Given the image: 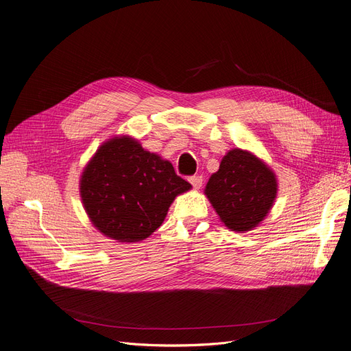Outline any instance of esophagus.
Returning a JSON list of instances; mask_svg holds the SVG:
<instances>
[{"mask_svg": "<svg viewBox=\"0 0 351 351\" xmlns=\"http://www.w3.org/2000/svg\"><path fill=\"white\" fill-rule=\"evenodd\" d=\"M189 181H190L191 186H193L195 190H199V189L202 187V184H203V177H202V176H193V177L189 178Z\"/></svg>", "mask_w": 351, "mask_h": 351, "instance_id": "1", "label": "esophagus"}]
</instances>
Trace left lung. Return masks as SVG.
Instances as JSON below:
<instances>
[{"label": "left lung", "mask_w": 351, "mask_h": 351, "mask_svg": "<svg viewBox=\"0 0 351 351\" xmlns=\"http://www.w3.org/2000/svg\"><path fill=\"white\" fill-rule=\"evenodd\" d=\"M206 197L228 229L254 230L271 212L278 194L274 170L254 152L233 148L208 178Z\"/></svg>", "instance_id": "obj_1"}]
</instances>
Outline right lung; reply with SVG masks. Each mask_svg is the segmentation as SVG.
Listing matches in <instances>:
<instances>
[{
  "mask_svg": "<svg viewBox=\"0 0 351 351\" xmlns=\"http://www.w3.org/2000/svg\"><path fill=\"white\" fill-rule=\"evenodd\" d=\"M79 187L96 230L119 243H135L161 226L171 203L191 184L138 139L117 135L96 149L83 168Z\"/></svg>",
  "mask_w": 351,
  "mask_h": 351,
  "instance_id": "add662e5",
  "label": "right lung"
}]
</instances>
